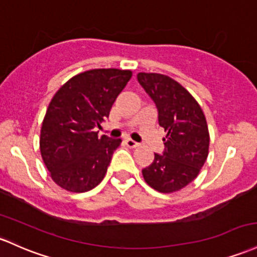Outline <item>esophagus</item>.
<instances>
[{"label": "esophagus", "instance_id": "obj_1", "mask_svg": "<svg viewBox=\"0 0 257 257\" xmlns=\"http://www.w3.org/2000/svg\"><path fill=\"white\" fill-rule=\"evenodd\" d=\"M125 145L128 146V148H131V149H135V148H138V146H139V144H138L137 142H134V140H132V139H126L125 140Z\"/></svg>", "mask_w": 257, "mask_h": 257}]
</instances>
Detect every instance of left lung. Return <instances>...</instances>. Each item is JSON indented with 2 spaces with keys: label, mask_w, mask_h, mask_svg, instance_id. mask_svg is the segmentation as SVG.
Here are the masks:
<instances>
[{
  "label": "left lung",
  "mask_w": 257,
  "mask_h": 257,
  "mask_svg": "<svg viewBox=\"0 0 257 257\" xmlns=\"http://www.w3.org/2000/svg\"><path fill=\"white\" fill-rule=\"evenodd\" d=\"M138 81L156 103L159 124L167 133L165 151L143 170L145 182L160 193L185 188L208 156L210 134L204 112L178 81L159 73H138Z\"/></svg>",
  "instance_id": "left-lung-1"
}]
</instances>
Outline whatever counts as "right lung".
Segmentation results:
<instances>
[{"label":"right lung","instance_id":"1","mask_svg":"<svg viewBox=\"0 0 257 257\" xmlns=\"http://www.w3.org/2000/svg\"><path fill=\"white\" fill-rule=\"evenodd\" d=\"M133 72L91 69L70 78L47 107L40 152L53 182L64 190L85 193L101 183L120 139L98 138L96 126L131 80Z\"/></svg>","mask_w":257,"mask_h":257}]
</instances>
